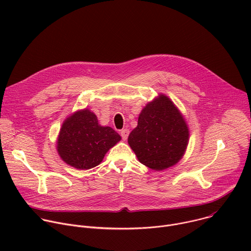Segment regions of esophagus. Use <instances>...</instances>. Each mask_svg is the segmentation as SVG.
<instances>
[{
	"label": "esophagus",
	"instance_id": "34e87169",
	"mask_svg": "<svg viewBox=\"0 0 251 251\" xmlns=\"http://www.w3.org/2000/svg\"><path fill=\"white\" fill-rule=\"evenodd\" d=\"M129 133H130V131H129L128 129H123V130H121L120 134H121V137L123 138V140H127V138H128V136H129Z\"/></svg>",
	"mask_w": 251,
	"mask_h": 251
}]
</instances>
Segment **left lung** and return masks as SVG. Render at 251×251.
Returning <instances> with one entry per match:
<instances>
[{
  "mask_svg": "<svg viewBox=\"0 0 251 251\" xmlns=\"http://www.w3.org/2000/svg\"><path fill=\"white\" fill-rule=\"evenodd\" d=\"M189 137L183 114L167 95L160 93L142 109L128 144L141 164L163 171L180 162Z\"/></svg>",
  "mask_w": 251,
  "mask_h": 251,
  "instance_id": "obj_1",
  "label": "left lung"
}]
</instances>
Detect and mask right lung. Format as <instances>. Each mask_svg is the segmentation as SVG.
<instances>
[{
  "mask_svg": "<svg viewBox=\"0 0 251 251\" xmlns=\"http://www.w3.org/2000/svg\"><path fill=\"white\" fill-rule=\"evenodd\" d=\"M121 140L109 126H101L97 116L89 109L77 110L62 123L56 150L67 165L77 170L98 166L105 154Z\"/></svg>",
  "mask_w": 251,
  "mask_h": 251,
  "instance_id": "add662e5",
  "label": "right lung"
}]
</instances>
